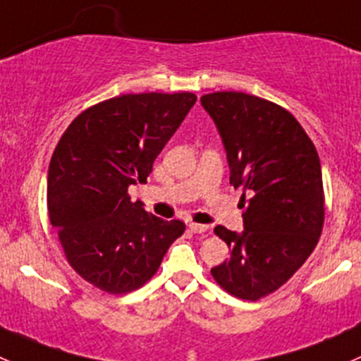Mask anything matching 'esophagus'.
Masks as SVG:
<instances>
[{
  "instance_id": "obj_1",
  "label": "esophagus",
  "mask_w": 361,
  "mask_h": 361,
  "mask_svg": "<svg viewBox=\"0 0 361 361\" xmlns=\"http://www.w3.org/2000/svg\"><path fill=\"white\" fill-rule=\"evenodd\" d=\"M188 231H190L192 234H204V232L207 231V225H201V224H190V225H188Z\"/></svg>"
}]
</instances>
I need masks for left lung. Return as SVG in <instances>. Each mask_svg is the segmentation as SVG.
Returning a JSON list of instances; mask_svg holds the SVG:
<instances>
[{
  "label": "left lung",
  "mask_w": 361,
  "mask_h": 361,
  "mask_svg": "<svg viewBox=\"0 0 361 361\" xmlns=\"http://www.w3.org/2000/svg\"><path fill=\"white\" fill-rule=\"evenodd\" d=\"M224 141L231 185L243 188V234L216 225L231 257L211 269L243 300L281 288L312 253L325 224L322 166L311 137L279 104L245 92L204 94Z\"/></svg>",
  "instance_id": "obj_1"
}]
</instances>
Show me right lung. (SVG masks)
<instances>
[{"label": "right lung", "instance_id": "add662e5", "mask_svg": "<svg viewBox=\"0 0 361 361\" xmlns=\"http://www.w3.org/2000/svg\"><path fill=\"white\" fill-rule=\"evenodd\" d=\"M192 92L122 94L87 108L54 150L47 180L50 224L80 278L111 295L141 288L185 232L133 202L157 155L194 106Z\"/></svg>", "mask_w": 361, "mask_h": 361}]
</instances>
